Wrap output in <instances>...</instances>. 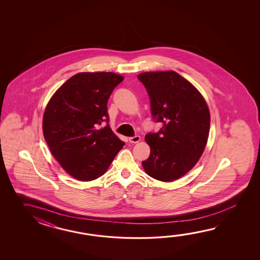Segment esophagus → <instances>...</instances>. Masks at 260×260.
Wrapping results in <instances>:
<instances>
[{
  "label": "esophagus",
  "instance_id": "34e87169",
  "mask_svg": "<svg viewBox=\"0 0 260 260\" xmlns=\"http://www.w3.org/2000/svg\"><path fill=\"white\" fill-rule=\"evenodd\" d=\"M140 137L139 136H135V137H132V138H129V142L130 143H138L140 141Z\"/></svg>",
  "mask_w": 260,
  "mask_h": 260
}]
</instances>
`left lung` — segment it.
Wrapping results in <instances>:
<instances>
[{
  "label": "left lung",
  "instance_id": "left-lung-1",
  "mask_svg": "<svg viewBox=\"0 0 260 260\" xmlns=\"http://www.w3.org/2000/svg\"><path fill=\"white\" fill-rule=\"evenodd\" d=\"M138 78L149 94L152 119L162 123L158 133L145 136L150 154L142 161L144 170L160 181L177 180L205 150L210 129L208 106L199 91L176 72H143Z\"/></svg>",
  "mask_w": 260,
  "mask_h": 260
}]
</instances>
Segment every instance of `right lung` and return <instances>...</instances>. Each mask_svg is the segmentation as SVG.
Segmentation results:
<instances>
[{"mask_svg":"<svg viewBox=\"0 0 260 260\" xmlns=\"http://www.w3.org/2000/svg\"><path fill=\"white\" fill-rule=\"evenodd\" d=\"M122 81L113 72L77 73L56 90L45 108L44 139L62 168L80 181L104 175L124 146L109 125L107 109ZM103 121L107 124L100 128Z\"/></svg>","mask_w":260,"mask_h":260,"instance_id":"right-lung-1","label":"right lung"}]
</instances>
